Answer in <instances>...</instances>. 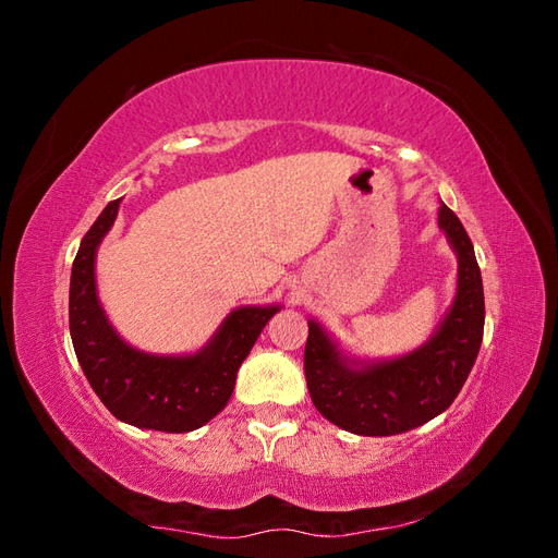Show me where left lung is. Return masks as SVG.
I'll return each instance as SVG.
<instances>
[{"mask_svg": "<svg viewBox=\"0 0 558 558\" xmlns=\"http://www.w3.org/2000/svg\"><path fill=\"white\" fill-rule=\"evenodd\" d=\"M440 228L459 253V291L430 340L386 363L351 367L310 320L305 375L312 402L335 426L356 435H398L442 414L463 388L482 347L484 289L475 248L447 205Z\"/></svg>", "mask_w": 558, "mask_h": 558, "instance_id": "obj_1", "label": "left lung"}]
</instances>
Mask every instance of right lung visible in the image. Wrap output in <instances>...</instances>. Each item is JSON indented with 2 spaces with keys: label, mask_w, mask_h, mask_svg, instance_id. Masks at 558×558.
<instances>
[{
  "label": "right lung",
  "mask_w": 558,
  "mask_h": 558,
  "mask_svg": "<svg viewBox=\"0 0 558 558\" xmlns=\"http://www.w3.org/2000/svg\"><path fill=\"white\" fill-rule=\"evenodd\" d=\"M113 199L81 240L70 283V332L83 375L105 408L130 426L189 433L221 412L238 369L260 330L281 307L234 310L214 340L195 356H150L116 335L99 307L95 253L116 221Z\"/></svg>",
  "instance_id": "right-lung-1"
}]
</instances>
